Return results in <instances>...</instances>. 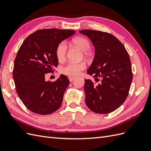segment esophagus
I'll list each match as a JSON object with an SVG mask.
<instances>
[{
	"mask_svg": "<svg viewBox=\"0 0 151 151\" xmlns=\"http://www.w3.org/2000/svg\"><path fill=\"white\" fill-rule=\"evenodd\" d=\"M75 79V77H68V80H69L70 82H72L73 80Z\"/></svg>",
	"mask_w": 151,
	"mask_h": 151,
	"instance_id": "1",
	"label": "esophagus"
}]
</instances>
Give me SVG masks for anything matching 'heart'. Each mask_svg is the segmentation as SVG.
<instances>
[{"mask_svg": "<svg viewBox=\"0 0 151 151\" xmlns=\"http://www.w3.org/2000/svg\"><path fill=\"white\" fill-rule=\"evenodd\" d=\"M72 43L76 46L79 47L83 52H87L90 49L91 45L89 41L82 37L75 38L72 40ZM67 52V47L65 42H62L58 45L56 48V55L59 61H62L66 57ZM86 65L84 63L68 62L67 64L62 68V72L65 75L74 77L79 76L81 71L84 70Z\"/></svg>", "mask_w": 151, "mask_h": 151, "instance_id": "b5f03b06", "label": "heart"}]
</instances>
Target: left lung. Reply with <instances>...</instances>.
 <instances>
[{
	"label": "left lung",
	"instance_id": "obj_1",
	"mask_svg": "<svg viewBox=\"0 0 151 151\" xmlns=\"http://www.w3.org/2000/svg\"><path fill=\"white\" fill-rule=\"evenodd\" d=\"M91 40L95 48L92 64L87 71L96 82L85 79L86 104L91 111L107 114L124 103L133 78L130 59L123 45L106 32L79 31Z\"/></svg>",
	"mask_w": 151,
	"mask_h": 151
}]
</instances>
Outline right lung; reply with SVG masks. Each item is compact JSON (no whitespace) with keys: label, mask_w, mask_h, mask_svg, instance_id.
Segmentation results:
<instances>
[{"label":"right lung","mask_w":151,"mask_h":151,"mask_svg":"<svg viewBox=\"0 0 151 151\" xmlns=\"http://www.w3.org/2000/svg\"><path fill=\"white\" fill-rule=\"evenodd\" d=\"M74 33L68 29H39L29 35L18 50L13 79L20 99L31 111L45 115L60 107L69 81L63 74L54 82L46 81L45 76L58 64V45Z\"/></svg>","instance_id":"add662e5"}]
</instances>
